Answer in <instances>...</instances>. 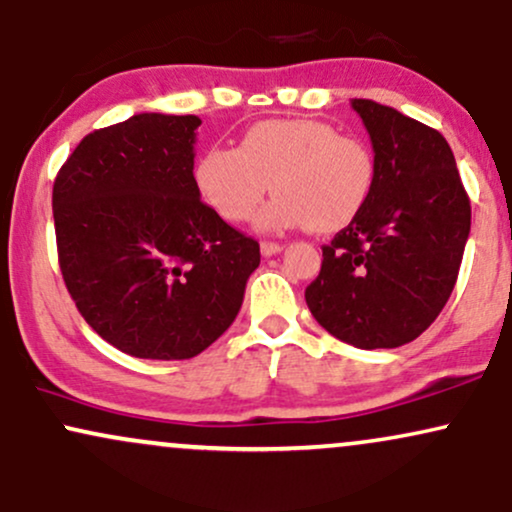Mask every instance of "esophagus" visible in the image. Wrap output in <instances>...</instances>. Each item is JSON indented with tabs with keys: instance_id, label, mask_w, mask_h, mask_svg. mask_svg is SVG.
<instances>
[{
	"instance_id": "obj_1",
	"label": "esophagus",
	"mask_w": 512,
	"mask_h": 512,
	"mask_svg": "<svg viewBox=\"0 0 512 512\" xmlns=\"http://www.w3.org/2000/svg\"><path fill=\"white\" fill-rule=\"evenodd\" d=\"M260 250H262V255H264V257H272V255H279V252L284 250V245L272 243V240H262V243H260Z\"/></svg>"
}]
</instances>
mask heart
I'll return each mask as SVG.
<instances>
[{
  "instance_id": "b5f03b06",
  "label": "heart",
  "mask_w": 512,
  "mask_h": 512,
  "mask_svg": "<svg viewBox=\"0 0 512 512\" xmlns=\"http://www.w3.org/2000/svg\"><path fill=\"white\" fill-rule=\"evenodd\" d=\"M264 231L310 226L334 233L366 207L375 185V158L361 139L344 137L320 120H262L238 146H211L195 163V185L221 219L243 223L267 197Z\"/></svg>"
}]
</instances>
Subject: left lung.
Instances as JSON below:
<instances>
[{
  "label": "left lung",
  "instance_id": "8db88e82",
  "mask_svg": "<svg viewBox=\"0 0 512 512\" xmlns=\"http://www.w3.org/2000/svg\"><path fill=\"white\" fill-rule=\"evenodd\" d=\"M361 115L375 154L366 207L330 245L305 289L310 313L358 349H395L431 327L455 289L472 207L438 129L366 98Z\"/></svg>",
  "mask_w": 512,
  "mask_h": 512
}]
</instances>
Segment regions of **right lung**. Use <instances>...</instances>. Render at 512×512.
I'll return each instance as SVG.
<instances>
[{"label": "right lung", "mask_w": 512, "mask_h": 512, "mask_svg": "<svg viewBox=\"0 0 512 512\" xmlns=\"http://www.w3.org/2000/svg\"><path fill=\"white\" fill-rule=\"evenodd\" d=\"M197 115L139 113L86 134L52 187L57 257L93 332L137 358L202 354L236 320L260 243L195 185Z\"/></svg>", "instance_id": "1"}]
</instances>
